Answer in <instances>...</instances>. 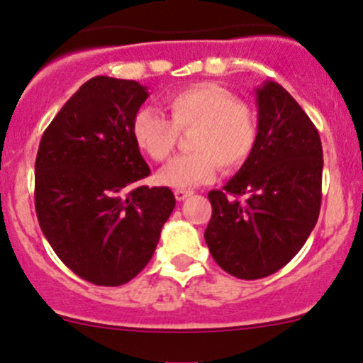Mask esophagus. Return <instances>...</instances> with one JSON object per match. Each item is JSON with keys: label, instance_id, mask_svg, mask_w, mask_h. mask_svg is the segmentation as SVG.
I'll return each mask as SVG.
<instances>
[{"label": "esophagus", "instance_id": "34e87169", "mask_svg": "<svg viewBox=\"0 0 363 363\" xmlns=\"http://www.w3.org/2000/svg\"><path fill=\"white\" fill-rule=\"evenodd\" d=\"M174 195H175V199L179 200V202H182V200H186L188 196H191L193 191H189V189H175Z\"/></svg>", "mask_w": 363, "mask_h": 363}]
</instances>
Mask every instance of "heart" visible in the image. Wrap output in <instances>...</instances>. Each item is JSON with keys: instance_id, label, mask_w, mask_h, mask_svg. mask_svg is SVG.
Returning <instances> with one entry per match:
<instances>
[{"instance_id": "obj_1", "label": "heart", "mask_w": 363, "mask_h": 363, "mask_svg": "<svg viewBox=\"0 0 363 363\" xmlns=\"http://www.w3.org/2000/svg\"><path fill=\"white\" fill-rule=\"evenodd\" d=\"M170 121L152 107L140 108L131 131L137 144L155 161H164L177 144V131L195 128L188 155H181L158 174L161 184L184 189L214 179L218 164L225 170L242 167L258 142V119L250 104L212 82L193 84L164 98Z\"/></svg>"}]
</instances>
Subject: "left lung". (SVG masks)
<instances>
[{"label":"left lung","mask_w":363,"mask_h":363,"mask_svg":"<svg viewBox=\"0 0 363 363\" xmlns=\"http://www.w3.org/2000/svg\"><path fill=\"white\" fill-rule=\"evenodd\" d=\"M258 142L223 189L208 193L203 237L212 258L239 279H262L302 250L321 207L320 133L290 93L267 80L256 89Z\"/></svg>","instance_id":"obj_1"}]
</instances>
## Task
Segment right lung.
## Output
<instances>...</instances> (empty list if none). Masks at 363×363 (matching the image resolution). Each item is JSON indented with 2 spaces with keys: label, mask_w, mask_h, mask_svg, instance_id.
I'll return each mask as SVG.
<instances>
[{
  "label": "right lung",
  "mask_w": 363,
  "mask_h": 363,
  "mask_svg": "<svg viewBox=\"0 0 363 363\" xmlns=\"http://www.w3.org/2000/svg\"><path fill=\"white\" fill-rule=\"evenodd\" d=\"M149 93L135 80L93 77L43 131L35 161V208L50 247L72 272L121 286L152 258L175 207L131 131Z\"/></svg>",
  "instance_id": "add662e5"
}]
</instances>
